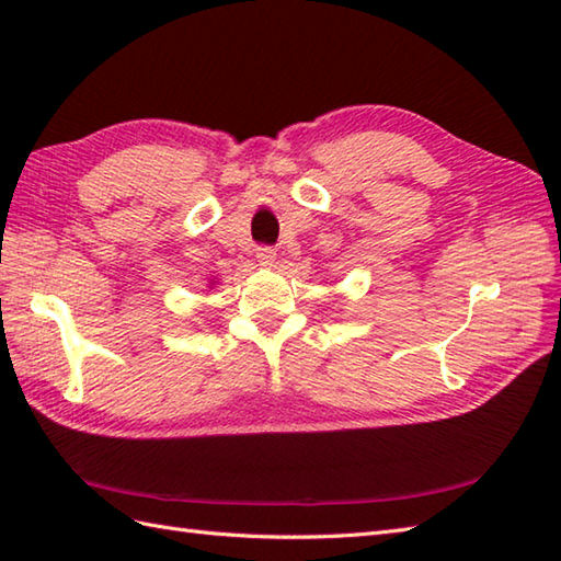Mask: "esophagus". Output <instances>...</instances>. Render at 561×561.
<instances>
[{
	"label": "esophagus",
	"instance_id": "obj_1",
	"mask_svg": "<svg viewBox=\"0 0 561 561\" xmlns=\"http://www.w3.org/2000/svg\"><path fill=\"white\" fill-rule=\"evenodd\" d=\"M255 257H257V262H260L262 267H272L274 260H277V250H274L272 245H260Z\"/></svg>",
	"mask_w": 561,
	"mask_h": 561
}]
</instances>
